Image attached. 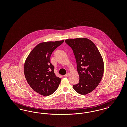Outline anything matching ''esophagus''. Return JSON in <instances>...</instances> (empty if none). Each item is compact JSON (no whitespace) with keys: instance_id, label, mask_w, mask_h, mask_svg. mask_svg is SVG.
Here are the masks:
<instances>
[{"instance_id":"obj_1","label":"esophagus","mask_w":127,"mask_h":127,"mask_svg":"<svg viewBox=\"0 0 127 127\" xmlns=\"http://www.w3.org/2000/svg\"><path fill=\"white\" fill-rule=\"evenodd\" d=\"M69 74L68 73H67L66 75H65L64 76H65V77H68L69 76Z\"/></svg>"}]
</instances>
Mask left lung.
<instances>
[{
	"instance_id": "left-lung-1",
	"label": "left lung",
	"mask_w": 127,
	"mask_h": 127,
	"mask_svg": "<svg viewBox=\"0 0 127 127\" xmlns=\"http://www.w3.org/2000/svg\"><path fill=\"white\" fill-rule=\"evenodd\" d=\"M65 42L72 49L79 76V83L73 88L79 94L86 95L97 88L102 78V57L94 43L88 38L66 39Z\"/></svg>"
}]
</instances>
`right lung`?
<instances>
[{
    "label": "right lung",
    "instance_id": "obj_1",
    "mask_svg": "<svg viewBox=\"0 0 127 127\" xmlns=\"http://www.w3.org/2000/svg\"><path fill=\"white\" fill-rule=\"evenodd\" d=\"M64 41L63 40L38 44L25 62V76L28 84L34 91L43 96L53 94L61 83V78L56 76L54 66L50 63V56Z\"/></svg>",
    "mask_w": 127,
    "mask_h": 127
}]
</instances>
